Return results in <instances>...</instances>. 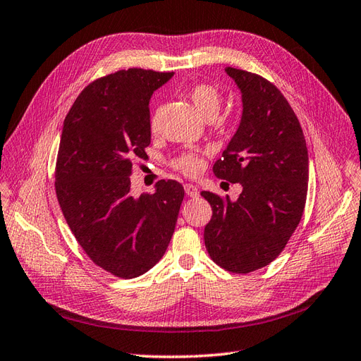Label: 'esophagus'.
I'll list each match as a JSON object with an SVG mask.
<instances>
[{"mask_svg":"<svg viewBox=\"0 0 361 361\" xmlns=\"http://www.w3.org/2000/svg\"><path fill=\"white\" fill-rule=\"evenodd\" d=\"M184 190H186V195L190 198H197L200 195L198 188L193 186V184H184Z\"/></svg>","mask_w":361,"mask_h":361,"instance_id":"obj_1","label":"esophagus"}]
</instances>
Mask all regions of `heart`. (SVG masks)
<instances>
[{
	"label": "heart",
	"instance_id": "obj_1",
	"mask_svg": "<svg viewBox=\"0 0 361 361\" xmlns=\"http://www.w3.org/2000/svg\"><path fill=\"white\" fill-rule=\"evenodd\" d=\"M188 97L190 98L193 107L197 109L198 115L201 118L209 121L218 116L221 104H222V95L214 86L205 85V83L197 85L189 90ZM157 116H159V111L154 113L151 118L152 128H156L157 126ZM173 166L186 175H197L202 169V159L195 152H186L175 159Z\"/></svg>",
	"mask_w": 361,
	"mask_h": 361
}]
</instances>
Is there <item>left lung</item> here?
<instances>
[{"label":"left lung","instance_id":"1","mask_svg":"<svg viewBox=\"0 0 361 361\" xmlns=\"http://www.w3.org/2000/svg\"><path fill=\"white\" fill-rule=\"evenodd\" d=\"M225 72L240 89L243 110L213 172L243 190L238 201L201 192L213 210L204 242L216 264L250 274L280 255L301 221L308 152L300 121L271 81L235 68Z\"/></svg>","mask_w":361,"mask_h":361}]
</instances>
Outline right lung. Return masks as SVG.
<instances>
[{
	"label": "right lung",
	"instance_id": "add662e5",
	"mask_svg": "<svg viewBox=\"0 0 361 361\" xmlns=\"http://www.w3.org/2000/svg\"><path fill=\"white\" fill-rule=\"evenodd\" d=\"M173 72L130 68L90 83L63 122L56 193L89 259L119 278L149 271L177 224L184 189L160 180L152 195H131L133 160L151 143L149 99Z\"/></svg>",
	"mask_w": 361,
	"mask_h": 361
}]
</instances>
